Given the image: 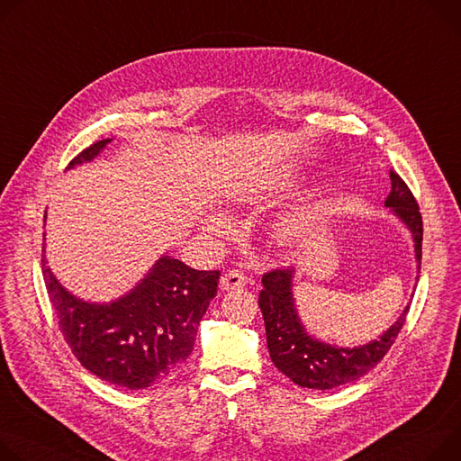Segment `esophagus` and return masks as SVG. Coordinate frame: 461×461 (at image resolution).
<instances>
[{"instance_id":"obj_1","label":"esophagus","mask_w":461,"mask_h":461,"mask_svg":"<svg viewBox=\"0 0 461 461\" xmlns=\"http://www.w3.org/2000/svg\"><path fill=\"white\" fill-rule=\"evenodd\" d=\"M244 285H246V276L240 270H230L221 279L222 290H235V288H242Z\"/></svg>"}]
</instances>
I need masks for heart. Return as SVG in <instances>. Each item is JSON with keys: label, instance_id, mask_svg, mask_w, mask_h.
Listing matches in <instances>:
<instances>
[{"label": "heart", "instance_id": "1", "mask_svg": "<svg viewBox=\"0 0 461 461\" xmlns=\"http://www.w3.org/2000/svg\"><path fill=\"white\" fill-rule=\"evenodd\" d=\"M205 228H207V231L221 235L230 230V221L222 215H212L207 219ZM302 235H303V226L300 222H285L277 228V239L285 244H290V242L302 239Z\"/></svg>", "mask_w": 461, "mask_h": 461}]
</instances>
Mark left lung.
Here are the masks:
<instances>
[{
	"instance_id": "obj_1",
	"label": "left lung",
	"mask_w": 461,
	"mask_h": 461,
	"mask_svg": "<svg viewBox=\"0 0 461 461\" xmlns=\"http://www.w3.org/2000/svg\"><path fill=\"white\" fill-rule=\"evenodd\" d=\"M390 180L392 191L384 200V205L390 207L411 231L415 261L420 268L423 248V219L420 205L395 171H390ZM292 279H294V268L270 270L263 276V290L259 294L270 358L292 383L302 388L330 390L360 379L384 358L404 325L410 305H406L399 320L383 332L381 339L351 349L337 348L316 340L305 330L294 305V296H292Z\"/></svg>"
}]
</instances>
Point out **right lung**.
<instances>
[{"label":"right lung","instance_id":"obj_1","mask_svg":"<svg viewBox=\"0 0 461 461\" xmlns=\"http://www.w3.org/2000/svg\"><path fill=\"white\" fill-rule=\"evenodd\" d=\"M110 141L90 145L68 169L92 161ZM44 252L41 274L59 329L88 371L119 388L143 390L187 360L200 320L217 296L219 270H194L163 256L129 294L112 303H88L57 281Z\"/></svg>","mask_w":461,"mask_h":461}]
</instances>
